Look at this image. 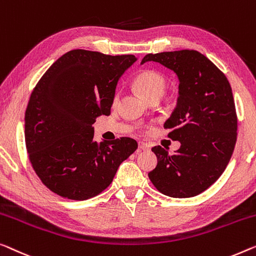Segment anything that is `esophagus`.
Masks as SVG:
<instances>
[{
	"instance_id": "obj_1",
	"label": "esophagus",
	"mask_w": 256,
	"mask_h": 256,
	"mask_svg": "<svg viewBox=\"0 0 256 256\" xmlns=\"http://www.w3.org/2000/svg\"><path fill=\"white\" fill-rule=\"evenodd\" d=\"M139 150H150V146L144 142H139Z\"/></svg>"
}]
</instances>
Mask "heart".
Masks as SVG:
<instances>
[{"mask_svg": "<svg viewBox=\"0 0 256 256\" xmlns=\"http://www.w3.org/2000/svg\"><path fill=\"white\" fill-rule=\"evenodd\" d=\"M166 79L162 74L155 70H146L136 76L134 80L136 88L146 98L154 96H163L166 90ZM118 100V95L115 96V102Z\"/></svg>", "mask_w": 256, "mask_h": 256, "instance_id": "obj_1", "label": "heart"}]
</instances>
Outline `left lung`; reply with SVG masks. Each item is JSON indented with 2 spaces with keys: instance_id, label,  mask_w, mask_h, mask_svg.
I'll use <instances>...</instances> for the list:
<instances>
[{
  "instance_id": "left-lung-1",
  "label": "left lung",
  "mask_w": 256,
  "mask_h": 256,
  "mask_svg": "<svg viewBox=\"0 0 256 256\" xmlns=\"http://www.w3.org/2000/svg\"><path fill=\"white\" fill-rule=\"evenodd\" d=\"M177 74V106L164 123L169 138L180 142L174 155L161 146L152 150L158 166L148 174L164 196L192 198L212 186L224 172L237 141V114L230 82L222 71L196 50L148 54Z\"/></svg>"
}]
</instances>
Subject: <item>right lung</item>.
<instances>
[{
  "instance_id": "right-lung-1",
  "label": "right lung",
  "mask_w": 256,
  "mask_h": 256,
  "mask_svg": "<svg viewBox=\"0 0 256 256\" xmlns=\"http://www.w3.org/2000/svg\"><path fill=\"white\" fill-rule=\"evenodd\" d=\"M136 60L74 49L36 84L25 112V142L34 171L54 193L71 200L98 196L138 148L131 138L96 142L92 126L110 115L118 80Z\"/></svg>"
}]
</instances>
